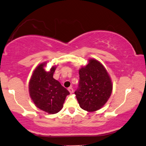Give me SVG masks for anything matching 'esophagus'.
Wrapping results in <instances>:
<instances>
[{
    "label": "esophagus",
    "mask_w": 146,
    "mask_h": 146,
    "mask_svg": "<svg viewBox=\"0 0 146 146\" xmlns=\"http://www.w3.org/2000/svg\"><path fill=\"white\" fill-rule=\"evenodd\" d=\"M68 90H69L70 94H72L73 92V88H72V87H70V88H68Z\"/></svg>",
    "instance_id": "esophagus-1"
}]
</instances>
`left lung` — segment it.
I'll list each match as a JSON object with an SVG mask.
<instances>
[{
	"mask_svg": "<svg viewBox=\"0 0 146 146\" xmlns=\"http://www.w3.org/2000/svg\"><path fill=\"white\" fill-rule=\"evenodd\" d=\"M79 88L75 92L79 106L88 112L100 109L111 95L112 84L108 72L98 60L90 58L79 71Z\"/></svg>",
	"mask_w": 146,
	"mask_h": 146,
	"instance_id": "obj_1",
	"label": "left lung"
}]
</instances>
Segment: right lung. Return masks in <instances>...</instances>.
Wrapping results in <instances>:
<instances>
[{"label":"right lung","mask_w":146,"mask_h":146,"mask_svg":"<svg viewBox=\"0 0 146 146\" xmlns=\"http://www.w3.org/2000/svg\"><path fill=\"white\" fill-rule=\"evenodd\" d=\"M46 62L36 67L29 82V92L36 107L49 114H55L62 108L64 100L69 92L59 82L53 78L56 67L50 71L44 67Z\"/></svg>","instance_id":"add662e5"}]
</instances>
